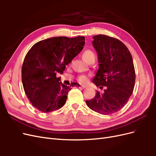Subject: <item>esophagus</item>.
<instances>
[{"instance_id": "1", "label": "esophagus", "mask_w": 156, "mask_h": 156, "mask_svg": "<svg viewBox=\"0 0 156 156\" xmlns=\"http://www.w3.org/2000/svg\"><path fill=\"white\" fill-rule=\"evenodd\" d=\"M87 87L86 85H81V88H83H83H87Z\"/></svg>"}]
</instances>
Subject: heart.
<instances>
[{"label": "heart", "instance_id": "1", "mask_svg": "<svg viewBox=\"0 0 156 156\" xmlns=\"http://www.w3.org/2000/svg\"><path fill=\"white\" fill-rule=\"evenodd\" d=\"M83 57L84 60L89 62L90 61L93 59L95 60V55H94V53L91 50H87L83 53ZM88 80V76L87 75H81L78 77V81L81 83H84L87 82Z\"/></svg>", "mask_w": 156, "mask_h": 156}]
</instances>
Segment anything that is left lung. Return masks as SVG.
I'll return each mask as SVG.
<instances>
[{
  "label": "left lung",
  "mask_w": 156,
  "mask_h": 156,
  "mask_svg": "<svg viewBox=\"0 0 156 156\" xmlns=\"http://www.w3.org/2000/svg\"><path fill=\"white\" fill-rule=\"evenodd\" d=\"M93 38L100 64L92 81L105 89L103 93L97 91L86 103L92 110L108 115L123 108L133 93L135 82L133 58L127 47L115 37L99 34Z\"/></svg>",
  "instance_id": "obj_1"
}]
</instances>
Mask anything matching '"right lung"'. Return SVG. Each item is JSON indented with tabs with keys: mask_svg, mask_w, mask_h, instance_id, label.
<instances>
[{
	"mask_svg": "<svg viewBox=\"0 0 156 156\" xmlns=\"http://www.w3.org/2000/svg\"><path fill=\"white\" fill-rule=\"evenodd\" d=\"M84 41V36L53 37L37 42L28 51L21 69L23 86L29 101L41 112L58 110L65 104L72 88L59 82L56 74L62 73L83 50Z\"/></svg>",
	"mask_w": 156,
	"mask_h": 156,
	"instance_id": "add662e5",
	"label": "right lung"
}]
</instances>
